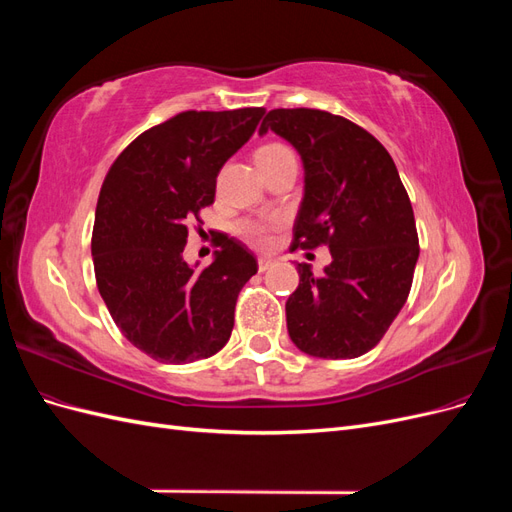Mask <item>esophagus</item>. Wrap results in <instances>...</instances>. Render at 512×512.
I'll list each match as a JSON object with an SVG mask.
<instances>
[{"label": "esophagus", "instance_id": "1", "mask_svg": "<svg viewBox=\"0 0 512 512\" xmlns=\"http://www.w3.org/2000/svg\"><path fill=\"white\" fill-rule=\"evenodd\" d=\"M273 262H275V260L269 258V256H260V258H258V269H260V271H267V269L273 267Z\"/></svg>", "mask_w": 512, "mask_h": 512}]
</instances>
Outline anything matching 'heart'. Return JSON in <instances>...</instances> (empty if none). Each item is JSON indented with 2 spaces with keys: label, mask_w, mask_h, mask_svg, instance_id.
Masks as SVG:
<instances>
[{
  "label": "heart",
  "mask_w": 512,
  "mask_h": 512,
  "mask_svg": "<svg viewBox=\"0 0 512 512\" xmlns=\"http://www.w3.org/2000/svg\"><path fill=\"white\" fill-rule=\"evenodd\" d=\"M256 164L260 168V173H265V170H269L271 166L280 164L284 160H290L294 158L292 151L286 147V145H280V143H267L262 145L258 151H256ZM239 232L241 235L254 243V245H267L269 243V226L267 224H260V222H243L239 226Z\"/></svg>",
  "instance_id": "heart-1"
}]
</instances>
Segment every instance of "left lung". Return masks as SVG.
Instances as JSON below:
<instances>
[{
  "mask_svg": "<svg viewBox=\"0 0 512 512\" xmlns=\"http://www.w3.org/2000/svg\"><path fill=\"white\" fill-rule=\"evenodd\" d=\"M269 130L299 151L305 168L292 250H331L322 275L297 265L288 335L309 356L356 359L389 331L412 288L418 235L408 192L389 151L346 117L275 108L258 132Z\"/></svg>",
  "mask_w": 512,
  "mask_h": 512,
  "instance_id": "left-lung-1",
  "label": "left lung"
}]
</instances>
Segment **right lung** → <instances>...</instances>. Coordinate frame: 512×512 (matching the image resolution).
Masks as SVG:
<instances>
[{"label": "right lung", "instance_id": "1", "mask_svg": "<svg viewBox=\"0 0 512 512\" xmlns=\"http://www.w3.org/2000/svg\"><path fill=\"white\" fill-rule=\"evenodd\" d=\"M262 115L260 106L179 113L134 138L102 183L91 237L98 290L123 337L160 363L209 359L235 327L254 254L220 235L213 262L196 271L183 247L188 222L213 205L220 168Z\"/></svg>", "mask_w": 512, "mask_h": 512}]
</instances>
